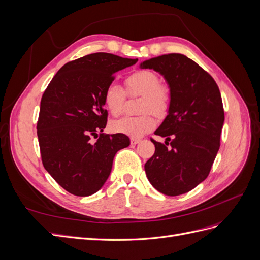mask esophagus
<instances>
[{
    "label": "esophagus",
    "instance_id": "esophagus-1",
    "mask_svg": "<svg viewBox=\"0 0 260 260\" xmlns=\"http://www.w3.org/2000/svg\"><path fill=\"white\" fill-rule=\"evenodd\" d=\"M140 139H137V138H131V140H130V142H131V144L132 145H136V144H138L139 142H140Z\"/></svg>",
    "mask_w": 260,
    "mask_h": 260
}]
</instances>
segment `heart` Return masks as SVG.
<instances>
[{
	"label": "heart",
	"mask_w": 260,
	"mask_h": 260,
	"mask_svg": "<svg viewBox=\"0 0 260 260\" xmlns=\"http://www.w3.org/2000/svg\"><path fill=\"white\" fill-rule=\"evenodd\" d=\"M125 92L121 86L111 83L103 92V102L107 111L114 117L121 115L125 101V93L130 96L141 95L140 116H127L112 122V130L131 138H140L151 131L156 124L152 111L156 115L167 112L170 93L166 86L159 83V78L152 70H138L124 80Z\"/></svg>",
	"instance_id": "obj_1"
}]
</instances>
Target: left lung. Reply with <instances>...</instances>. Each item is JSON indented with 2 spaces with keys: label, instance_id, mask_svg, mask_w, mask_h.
<instances>
[{
  "label": "left lung",
  "instance_id": "left-lung-1",
  "mask_svg": "<svg viewBox=\"0 0 260 260\" xmlns=\"http://www.w3.org/2000/svg\"><path fill=\"white\" fill-rule=\"evenodd\" d=\"M140 67L158 72L170 89L168 115L155 131L166 142L151 140L155 153L144 166L147 179L165 195L184 194L208 177L219 151L224 121L221 94L214 78L182 54L161 55Z\"/></svg>",
  "mask_w": 260,
  "mask_h": 260
}]
</instances>
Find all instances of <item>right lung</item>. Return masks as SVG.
<instances>
[{"mask_svg": "<svg viewBox=\"0 0 260 260\" xmlns=\"http://www.w3.org/2000/svg\"><path fill=\"white\" fill-rule=\"evenodd\" d=\"M137 61L109 53L85 55L62 66L44 91L37 123L42 164L67 192H98L111 174L116 153L129 146L127 136L103 133V92L117 72ZM92 136L98 138L95 143Z\"/></svg>", "mask_w": 260, "mask_h": 260, "instance_id": "right-lung-1", "label": "right lung"}]
</instances>
